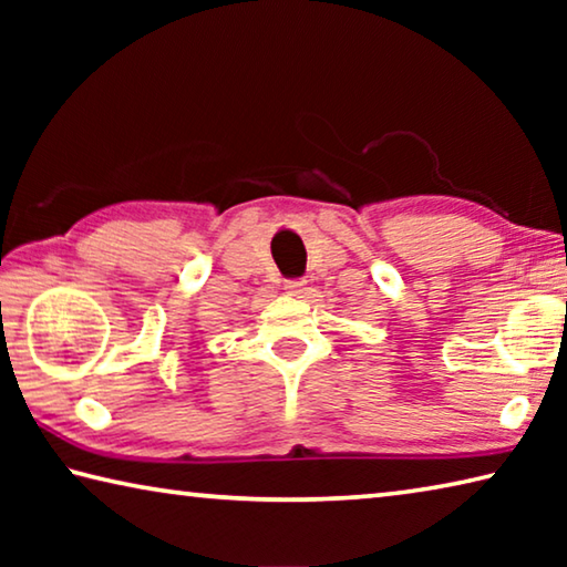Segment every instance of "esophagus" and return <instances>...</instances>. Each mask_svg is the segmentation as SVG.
Here are the masks:
<instances>
[{"label": "esophagus", "mask_w": 567, "mask_h": 567, "mask_svg": "<svg viewBox=\"0 0 567 567\" xmlns=\"http://www.w3.org/2000/svg\"><path fill=\"white\" fill-rule=\"evenodd\" d=\"M305 285H307L305 280H285V290L290 292V295H295V297H302L305 290H307Z\"/></svg>", "instance_id": "1"}]
</instances>
